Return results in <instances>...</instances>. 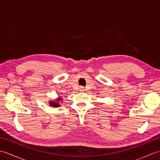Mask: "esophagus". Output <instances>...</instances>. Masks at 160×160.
Masks as SVG:
<instances>
[{
    "mask_svg": "<svg viewBox=\"0 0 160 160\" xmlns=\"http://www.w3.org/2000/svg\"><path fill=\"white\" fill-rule=\"evenodd\" d=\"M79 90H80V91H84V87L81 86V87L79 88Z\"/></svg>",
    "mask_w": 160,
    "mask_h": 160,
    "instance_id": "1",
    "label": "esophagus"
}]
</instances>
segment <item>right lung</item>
Returning <instances> with one entry per match:
<instances>
[{
  "mask_svg": "<svg viewBox=\"0 0 160 160\" xmlns=\"http://www.w3.org/2000/svg\"><path fill=\"white\" fill-rule=\"evenodd\" d=\"M61 100H62V98H58V99L56 101L57 102H60ZM50 105L52 107H60L59 102H50Z\"/></svg>",
  "mask_w": 160,
  "mask_h": 160,
  "instance_id": "obj_1",
  "label": "right lung"
}]
</instances>
